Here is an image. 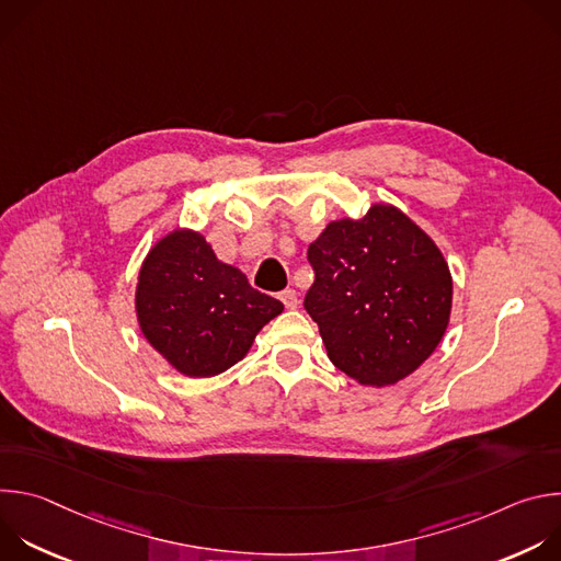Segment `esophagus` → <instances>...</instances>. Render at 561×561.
<instances>
[{
    "label": "esophagus",
    "instance_id": "esophagus-1",
    "mask_svg": "<svg viewBox=\"0 0 561 561\" xmlns=\"http://www.w3.org/2000/svg\"><path fill=\"white\" fill-rule=\"evenodd\" d=\"M279 299L284 301V306H286L288 310H295V308H297V304H299V295H297L293 288H288V290L279 293Z\"/></svg>",
    "mask_w": 561,
    "mask_h": 561
}]
</instances>
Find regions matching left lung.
I'll return each mask as SVG.
<instances>
[{
  "instance_id": "obj_1",
  "label": "left lung",
  "mask_w": 561,
  "mask_h": 561,
  "mask_svg": "<svg viewBox=\"0 0 561 561\" xmlns=\"http://www.w3.org/2000/svg\"><path fill=\"white\" fill-rule=\"evenodd\" d=\"M314 282L304 308L329 359L362 386L407 379L439 346L453 275L433 237L392 204L329 221L308 247Z\"/></svg>"
}]
</instances>
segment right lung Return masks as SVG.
I'll list each match as a JSON object with an SVG mask.
<instances>
[{"label":"right lung","instance_id":"add662e5","mask_svg":"<svg viewBox=\"0 0 561 561\" xmlns=\"http://www.w3.org/2000/svg\"><path fill=\"white\" fill-rule=\"evenodd\" d=\"M284 304L217 260L193 228L162 234L146 253L135 314L144 340L184 377H215L242 362Z\"/></svg>","mask_w":561,"mask_h":561}]
</instances>
